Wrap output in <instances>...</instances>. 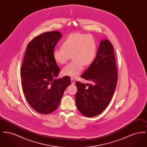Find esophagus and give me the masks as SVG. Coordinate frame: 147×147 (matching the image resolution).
Instances as JSON below:
<instances>
[{"mask_svg":"<svg viewBox=\"0 0 147 147\" xmlns=\"http://www.w3.org/2000/svg\"><path fill=\"white\" fill-rule=\"evenodd\" d=\"M71 84H73V85L75 84V81H74V80L73 78L71 79Z\"/></svg>","mask_w":147,"mask_h":147,"instance_id":"esophagus-1","label":"esophagus"}]
</instances>
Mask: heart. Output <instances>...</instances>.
Returning a JSON list of instances; mask_svg holds the SVG:
<instances>
[{
  "instance_id": "obj_1",
  "label": "heart",
  "mask_w": 147,
  "mask_h": 147,
  "mask_svg": "<svg viewBox=\"0 0 147 147\" xmlns=\"http://www.w3.org/2000/svg\"><path fill=\"white\" fill-rule=\"evenodd\" d=\"M97 52V44L90 35L73 33L63 40L62 47L53 52V58L56 63L63 64L70 58L73 60L62 70L64 76L76 78L83 70L84 65H89L94 61Z\"/></svg>"
}]
</instances>
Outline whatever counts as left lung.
I'll list each match as a JSON object with an SVG mask.
<instances>
[{
	"instance_id": "8db88e82",
	"label": "left lung",
	"mask_w": 147,
	"mask_h": 147,
	"mask_svg": "<svg viewBox=\"0 0 147 147\" xmlns=\"http://www.w3.org/2000/svg\"><path fill=\"white\" fill-rule=\"evenodd\" d=\"M117 74L113 46L108 40L104 39L100 42L95 59L81 76L91 84L76 83L78 89L76 103L79 112L88 117L103 112L115 91Z\"/></svg>"
}]
</instances>
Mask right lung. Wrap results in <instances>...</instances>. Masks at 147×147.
Listing matches in <instances>:
<instances>
[{
  "instance_id": "1",
  "label": "right lung",
  "mask_w": 147,
  "mask_h": 147,
  "mask_svg": "<svg viewBox=\"0 0 147 147\" xmlns=\"http://www.w3.org/2000/svg\"><path fill=\"white\" fill-rule=\"evenodd\" d=\"M62 37L57 31L45 32L35 37L26 47L21 67V84L28 104L40 113L55 111L71 84L69 77L57 78L60 69L53 52Z\"/></svg>"
}]
</instances>
